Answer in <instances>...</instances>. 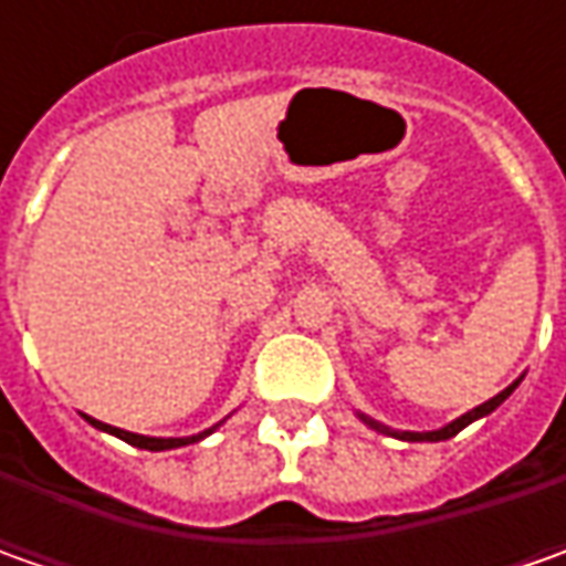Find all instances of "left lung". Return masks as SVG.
<instances>
[{"label":"left lung","instance_id":"1","mask_svg":"<svg viewBox=\"0 0 566 566\" xmlns=\"http://www.w3.org/2000/svg\"><path fill=\"white\" fill-rule=\"evenodd\" d=\"M520 380L523 378H516L511 384V387H504L497 397H491V400H485L482 406H475V409H469V412H463L460 419H453V422H447L444 428H434V431H397V428H390V424H384L378 422V419H371V416H365V412H356L359 416L361 422L368 424L371 431H378V434H387V438H400V441H447V438H453V434H460L467 424H472L475 419H485V416H491L501 402L507 400L511 397L513 390L520 387Z\"/></svg>","mask_w":566,"mask_h":566}]
</instances>
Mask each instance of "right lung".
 <instances>
[{
  "instance_id": "1",
  "label": "right lung",
  "mask_w": 566,
  "mask_h": 566,
  "mask_svg": "<svg viewBox=\"0 0 566 566\" xmlns=\"http://www.w3.org/2000/svg\"><path fill=\"white\" fill-rule=\"evenodd\" d=\"M84 416V412H81ZM84 422H91L94 428H99V431H106V434H116V438H122L125 444L132 447H142V450H176V447H188V444H198V441H205L207 434H213L220 424L227 422H217L213 428H207V431H201V434H188V438H147V434H135V431H125V428H116V424H106V422H97V419H91V416H84Z\"/></svg>"
}]
</instances>
